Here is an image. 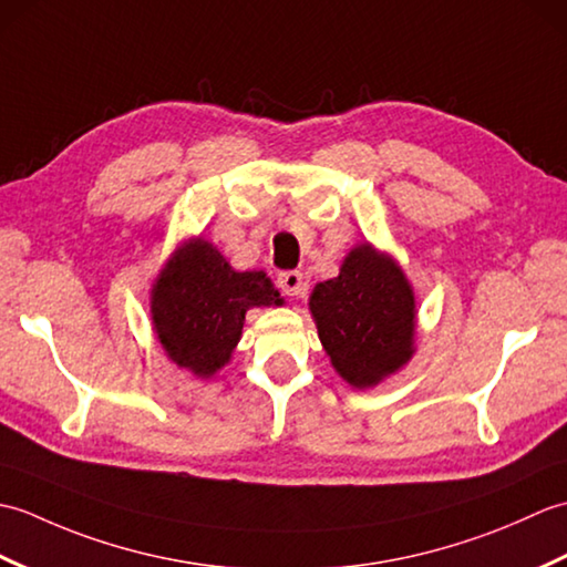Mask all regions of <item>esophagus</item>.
Segmentation results:
<instances>
[{"label": "esophagus", "instance_id": "obj_1", "mask_svg": "<svg viewBox=\"0 0 567 567\" xmlns=\"http://www.w3.org/2000/svg\"><path fill=\"white\" fill-rule=\"evenodd\" d=\"M277 287H280L285 295L299 297V295L305 292V277H302V272H299V270L280 272V275H277Z\"/></svg>", "mask_w": 567, "mask_h": 567}]
</instances>
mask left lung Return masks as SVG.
<instances>
[{
  "label": "left lung",
  "mask_w": 567,
  "mask_h": 567,
  "mask_svg": "<svg viewBox=\"0 0 567 567\" xmlns=\"http://www.w3.org/2000/svg\"><path fill=\"white\" fill-rule=\"evenodd\" d=\"M309 307L333 368L353 388L378 384L414 353L412 287L368 244L348 252L339 277L315 287Z\"/></svg>",
  "instance_id": "1"
}]
</instances>
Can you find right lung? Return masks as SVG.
Returning a JSON list of instances; mask_svg holds the SVG:
<instances>
[{"instance_id": "obj_1", "label": "right lung", "mask_w": 567, "mask_h": 567, "mask_svg": "<svg viewBox=\"0 0 567 567\" xmlns=\"http://www.w3.org/2000/svg\"><path fill=\"white\" fill-rule=\"evenodd\" d=\"M282 305L265 272H236L207 240H192L153 287V327L179 368L199 378L219 370L236 348L250 307Z\"/></svg>"}]
</instances>
